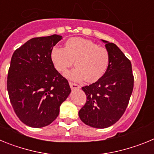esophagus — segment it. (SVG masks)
Returning a JSON list of instances; mask_svg holds the SVG:
<instances>
[{
    "instance_id": "esophagus-1",
    "label": "esophagus",
    "mask_w": 154,
    "mask_h": 154,
    "mask_svg": "<svg viewBox=\"0 0 154 154\" xmlns=\"http://www.w3.org/2000/svg\"><path fill=\"white\" fill-rule=\"evenodd\" d=\"M69 85H70V87L72 88V89H79L80 88L79 85L74 83V82H69Z\"/></svg>"
}]
</instances>
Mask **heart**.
<instances>
[{
    "label": "heart",
    "instance_id": "obj_1",
    "mask_svg": "<svg viewBox=\"0 0 154 154\" xmlns=\"http://www.w3.org/2000/svg\"><path fill=\"white\" fill-rule=\"evenodd\" d=\"M51 63L57 72H65L73 65L76 67L65 75L69 79L95 82L106 72L109 64V53L105 47L82 38H72L65 43L64 48L54 47L50 52Z\"/></svg>",
    "mask_w": 154,
    "mask_h": 154
}]
</instances>
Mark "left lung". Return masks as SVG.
<instances>
[{
	"mask_svg": "<svg viewBox=\"0 0 154 154\" xmlns=\"http://www.w3.org/2000/svg\"><path fill=\"white\" fill-rule=\"evenodd\" d=\"M102 41L109 53V67L100 79L82 88L87 99L79 112L85 124L99 129L112 126L123 115L134 82L130 61L115 44Z\"/></svg>",
	"mask_w": 154,
	"mask_h": 154,
	"instance_id": "1",
	"label": "left lung"
}]
</instances>
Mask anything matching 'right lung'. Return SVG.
I'll return each instance as SVG.
<instances>
[{
    "label": "right lung",
    "instance_id": "right-lung-1",
    "mask_svg": "<svg viewBox=\"0 0 154 154\" xmlns=\"http://www.w3.org/2000/svg\"><path fill=\"white\" fill-rule=\"evenodd\" d=\"M62 36L33 38L16 49L8 70L7 89L14 112L27 126L51 124L71 92L69 82L57 72L51 50Z\"/></svg>",
    "mask_w": 154,
    "mask_h": 154
}]
</instances>
